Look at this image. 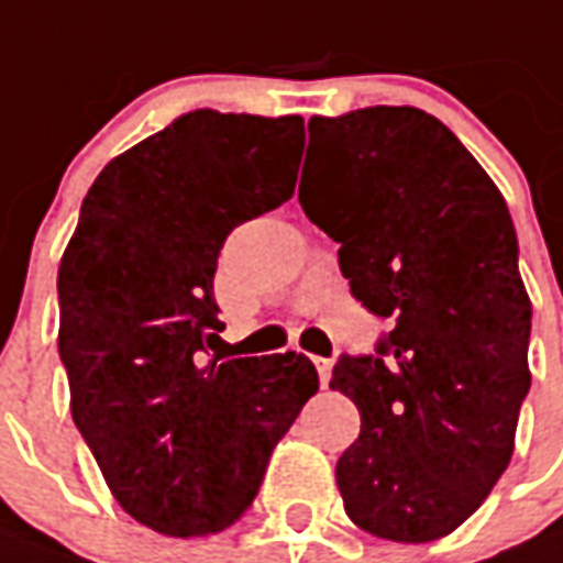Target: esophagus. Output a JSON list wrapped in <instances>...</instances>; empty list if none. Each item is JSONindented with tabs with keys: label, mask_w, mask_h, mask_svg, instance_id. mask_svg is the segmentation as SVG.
<instances>
[{
	"label": "esophagus",
	"mask_w": 563,
	"mask_h": 563,
	"mask_svg": "<svg viewBox=\"0 0 563 563\" xmlns=\"http://www.w3.org/2000/svg\"><path fill=\"white\" fill-rule=\"evenodd\" d=\"M316 368H319V380L321 386L330 384V372H333V360L328 357H316Z\"/></svg>",
	"instance_id": "34e87169"
}]
</instances>
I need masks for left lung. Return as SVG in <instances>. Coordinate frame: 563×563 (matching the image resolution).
Wrapping results in <instances>:
<instances>
[{"instance_id":"left-lung-1","label":"left lung","mask_w":563,"mask_h":563,"mask_svg":"<svg viewBox=\"0 0 563 563\" xmlns=\"http://www.w3.org/2000/svg\"><path fill=\"white\" fill-rule=\"evenodd\" d=\"M298 200L339 242L351 295L389 321L330 386L360 410L336 463L345 514L428 543L508 470L529 396L531 300L505 197L452 129L410 106L310 120Z\"/></svg>"}]
</instances>
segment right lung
<instances>
[{
    "instance_id": "obj_1",
    "label": "right lung",
    "mask_w": 563,
    "mask_h": 563,
    "mask_svg": "<svg viewBox=\"0 0 563 563\" xmlns=\"http://www.w3.org/2000/svg\"><path fill=\"white\" fill-rule=\"evenodd\" d=\"M303 118L197 109L111 158L58 268L73 422L129 517L170 538L230 529L319 393L310 357H212L227 235L286 203Z\"/></svg>"
}]
</instances>
